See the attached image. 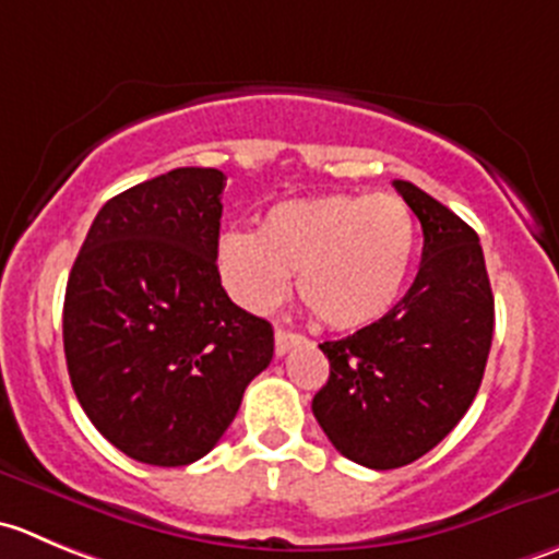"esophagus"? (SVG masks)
<instances>
[{
    "mask_svg": "<svg viewBox=\"0 0 559 559\" xmlns=\"http://www.w3.org/2000/svg\"><path fill=\"white\" fill-rule=\"evenodd\" d=\"M302 338L300 333H289V330H275V355H286L295 344H300Z\"/></svg>",
    "mask_w": 559,
    "mask_h": 559,
    "instance_id": "34e87169",
    "label": "esophagus"
}]
</instances>
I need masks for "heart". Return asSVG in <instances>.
<instances>
[{"instance_id":"obj_1","label":"heart","mask_w":559,"mask_h":559,"mask_svg":"<svg viewBox=\"0 0 559 559\" xmlns=\"http://www.w3.org/2000/svg\"><path fill=\"white\" fill-rule=\"evenodd\" d=\"M417 257V224L390 193H330L267 210L259 231L226 229L215 246L231 300L270 313L297 292L333 330L379 322L404 295Z\"/></svg>"}]
</instances>
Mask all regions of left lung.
Wrapping results in <instances>:
<instances>
[{
    "label": "left lung",
    "instance_id": "obj_1",
    "mask_svg": "<svg viewBox=\"0 0 559 559\" xmlns=\"http://www.w3.org/2000/svg\"><path fill=\"white\" fill-rule=\"evenodd\" d=\"M393 186L424 226L420 270L379 322L319 344L330 377L311 404L335 451L368 469L404 467L451 435L478 393L495 333L478 235L412 182Z\"/></svg>",
    "mask_w": 559,
    "mask_h": 559
}]
</instances>
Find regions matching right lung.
<instances>
[{
    "mask_svg": "<svg viewBox=\"0 0 559 559\" xmlns=\"http://www.w3.org/2000/svg\"><path fill=\"white\" fill-rule=\"evenodd\" d=\"M218 169L166 171L108 199L64 289L70 384L124 456L186 467L207 456L273 360V328L221 286Z\"/></svg>",
    "mask_w": 559,
    "mask_h": 559,
    "instance_id": "obj_1",
    "label": "right lung"
}]
</instances>
